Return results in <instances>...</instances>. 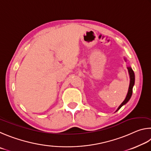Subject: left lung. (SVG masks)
Instances as JSON below:
<instances>
[{"label":"left lung","mask_w":151,"mask_h":151,"mask_svg":"<svg viewBox=\"0 0 151 151\" xmlns=\"http://www.w3.org/2000/svg\"><path fill=\"white\" fill-rule=\"evenodd\" d=\"M125 59V62H127V59L126 58H124ZM127 70L129 71V76H130V84H129V90H128V93L127 94V96L125 97V99L124 101H123L122 104H121L119 107H118V109H117L116 111H117L120 109V108L123 106V105H125L127 103L129 99H131V96H132V93H133V88L134 86V71L133 70H132V68L131 66H128L127 67ZM115 111V112H116Z\"/></svg>","instance_id":"1"}]
</instances>
